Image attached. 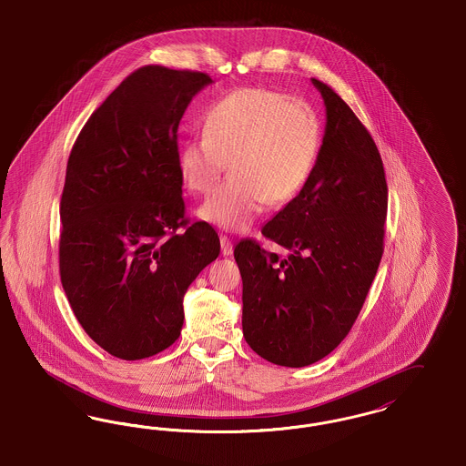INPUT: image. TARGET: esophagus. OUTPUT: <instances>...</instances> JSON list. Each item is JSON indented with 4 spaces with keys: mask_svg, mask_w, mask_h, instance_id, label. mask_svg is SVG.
<instances>
[{
    "mask_svg": "<svg viewBox=\"0 0 466 466\" xmlns=\"http://www.w3.org/2000/svg\"><path fill=\"white\" fill-rule=\"evenodd\" d=\"M221 254L223 256H231L233 254V242L226 235H221Z\"/></svg>",
    "mask_w": 466,
    "mask_h": 466,
    "instance_id": "esophagus-1",
    "label": "esophagus"
}]
</instances>
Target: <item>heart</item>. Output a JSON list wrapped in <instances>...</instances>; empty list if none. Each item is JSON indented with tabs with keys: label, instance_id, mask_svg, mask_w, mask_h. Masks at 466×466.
<instances>
[{
	"label": "heart",
	"instance_id": "b5f03b06",
	"mask_svg": "<svg viewBox=\"0 0 466 466\" xmlns=\"http://www.w3.org/2000/svg\"><path fill=\"white\" fill-rule=\"evenodd\" d=\"M322 144L317 109L268 88H242L203 115L202 136L182 142L177 167L193 193H207L228 163L231 176L198 208L203 221L245 231L264 203L284 205L311 177Z\"/></svg>",
	"mask_w": 466,
	"mask_h": 466
}]
</instances>
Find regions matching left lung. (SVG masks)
I'll return each instance as SVG.
<instances>
[{
  "instance_id": "obj_1",
  "label": "left lung",
  "mask_w": 466,
  "mask_h": 466,
  "mask_svg": "<svg viewBox=\"0 0 466 466\" xmlns=\"http://www.w3.org/2000/svg\"><path fill=\"white\" fill-rule=\"evenodd\" d=\"M324 141L311 177L256 240L235 247L243 338L268 362L315 364L348 336L383 256L388 186L381 155L351 107L320 80Z\"/></svg>"
}]
</instances>
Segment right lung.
<instances>
[{
  "label": "right lung",
  "mask_w": 466,
  "mask_h": 466,
  "mask_svg": "<svg viewBox=\"0 0 466 466\" xmlns=\"http://www.w3.org/2000/svg\"><path fill=\"white\" fill-rule=\"evenodd\" d=\"M210 76L144 66L92 113L61 198L59 271L85 332L141 360L181 334L182 298L221 250L216 229L184 216L177 128Z\"/></svg>",
  "instance_id": "1"
}]
</instances>
